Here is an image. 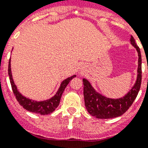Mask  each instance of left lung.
<instances>
[{
    "label": "left lung",
    "instance_id": "8db88e82",
    "mask_svg": "<svg viewBox=\"0 0 148 148\" xmlns=\"http://www.w3.org/2000/svg\"><path fill=\"white\" fill-rule=\"evenodd\" d=\"M130 44L136 48L138 56L137 78L131 90L119 99L105 97L93 88L86 78H83L84 97L85 107L91 116L97 119H112L121 116L130 108L140 90L142 82V56L140 49L136 44L135 39L130 37Z\"/></svg>",
    "mask_w": 148,
    "mask_h": 148
}]
</instances>
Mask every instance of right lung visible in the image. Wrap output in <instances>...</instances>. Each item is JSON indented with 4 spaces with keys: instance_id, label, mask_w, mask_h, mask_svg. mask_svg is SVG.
Returning a JSON list of instances; mask_svg holds the SVG:
<instances>
[{
    "instance_id": "right-lung-1",
    "label": "right lung",
    "mask_w": 148,
    "mask_h": 148,
    "mask_svg": "<svg viewBox=\"0 0 148 148\" xmlns=\"http://www.w3.org/2000/svg\"><path fill=\"white\" fill-rule=\"evenodd\" d=\"M8 74H9V76H10V80L12 85V89L14 95H15V98H16L18 103H19L24 109L27 110L29 111V112H32V113H38V114L40 115L49 114V113H53V111L57 108V107L59 105L60 100H61L63 92L64 91L65 88L66 87L68 84L70 83V81H71L73 78H75V77L76 76L75 75H73V76L69 77V78H66V79H64V80L61 83V85H60V87L58 88L57 92H56L52 98L47 99V100L38 101L32 100V99H29V98L23 96V95L18 91L16 85L15 84V82L13 81L12 75L11 58H10V61H9Z\"/></svg>"
}]
</instances>
